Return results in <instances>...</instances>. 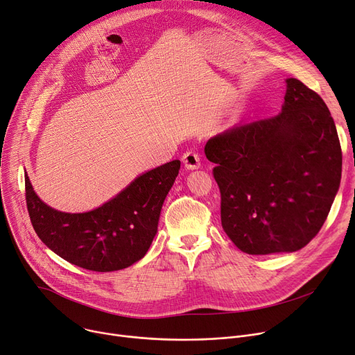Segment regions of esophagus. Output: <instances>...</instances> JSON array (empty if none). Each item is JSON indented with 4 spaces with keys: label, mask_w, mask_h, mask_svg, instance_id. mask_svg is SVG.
I'll return each mask as SVG.
<instances>
[{
    "label": "esophagus",
    "mask_w": 355,
    "mask_h": 355,
    "mask_svg": "<svg viewBox=\"0 0 355 355\" xmlns=\"http://www.w3.org/2000/svg\"><path fill=\"white\" fill-rule=\"evenodd\" d=\"M182 160L187 169H198L200 166V157L195 150H187L183 153Z\"/></svg>",
    "instance_id": "1"
}]
</instances>
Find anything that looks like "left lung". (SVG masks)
<instances>
[{
	"label": "left lung",
	"instance_id": "left-lung-1",
	"mask_svg": "<svg viewBox=\"0 0 355 355\" xmlns=\"http://www.w3.org/2000/svg\"><path fill=\"white\" fill-rule=\"evenodd\" d=\"M216 163L222 226L248 254L295 252L322 227L341 180L343 153L321 96L287 79L282 112L239 123L205 146Z\"/></svg>",
	"mask_w": 355,
	"mask_h": 355
}]
</instances>
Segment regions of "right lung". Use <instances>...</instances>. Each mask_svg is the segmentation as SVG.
<instances>
[{"mask_svg": "<svg viewBox=\"0 0 355 355\" xmlns=\"http://www.w3.org/2000/svg\"><path fill=\"white\" fill-rule=\"evenodd\" d=\"M172 160L136 178L125 190L87 213L46 206L25 175V200L33 227L64 260L91 271H116L141 260L157 232L163 202L179 173Z\"/></svg>", "mask_w": 355, "mask_h": 355, "instance_id": "1", "label": "right lung"}]
</instances>
